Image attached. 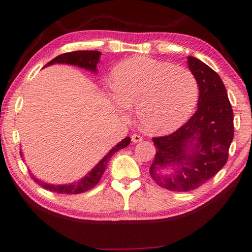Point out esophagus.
Listing matches in <instances>:
<instances>
[{"label":"esophagus","instance_id":"1","mask_svg":"<svg viewBox=\"0 0 252 252\" xmlns=\"http://www.w3.org/2000/svg\"><path fill=\"white\" fill-rule=\"evenodd\" d=\"M131 139H132V142H133L134 144L143 142V137L140 136V135H138V134H133V135L131 136Z\"/></svg>","mask_w":252,"mask_h":252}]
</instances>
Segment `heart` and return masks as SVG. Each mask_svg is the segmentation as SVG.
<instances>
[{"label":"heart","instance_id":"obj_1","mask_svg":"<svg viewBox=\"0 0 252 252\" xmlns=\"http://www.w3.org/2000/svg\"><path fill=\"white\" fill-rule=\"evenodd\" d=\"M112 88L117 107L135 106L140 126L156 134L169 133L186 122L198 95L197 80L188 68L144 56L119 63Z\"/></svg>","mask_w":252,"mask_h":252}]
</instances>
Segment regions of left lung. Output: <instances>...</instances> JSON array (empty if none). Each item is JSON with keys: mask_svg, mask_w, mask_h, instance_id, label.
I'll use <instances>...</instances> for the list:
<instances>
[{"mask_svg": "<svg viewBox=\"0 0 252 252\" xmlns=\"http://www.w3.org/2000/svg\"><path fill=\"white\" fill-rule=\"evenodd\" d=\"M188 66L200 89L197 110L177 131L153 138L157 153L149 169L158 185L177 192L215 176L225 165L234 136L233 109L220 76L194 57H188Z\"/></svg>", "mask_w": 252, "mask_h": 252, "instance_id": "obj_1", "label": "left lung"}]
</instances>
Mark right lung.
<instances>
[{
    "mask_svg": "<svg viewBox=\"0 0 252 252\" xmlns=\"http://www.w3.org/2000/svg\"><path fill=\"white\" fill-rule=\"evenodd\" d=\"M99 57H101V52L96 50H79L66 52V54H62L56 57L55 59H52L50 62L47 63L45 66L52 65V64L55 63H65L88 69V71L93 73H96V65L99 61ZM130 142V137H126L125 139H122L119 144H117L115 147L97 163L94 168H92V171L90 173H88V175H86L84 178L78 180L77 183H73L69 185H50L43 183V181L36 179L34 176L32 177L40 187H43L44 189L52 192L62 193V194H79V193H84L86 191H89L93 187L96 186L99 179H101L103 173L105 172V169H106L107 163L110 160L112 156L118 150L124 149L126 146H128Z\"/></svg>",
    "mask_w": 252,
    "mask_h": 252,
    "instance_id": "add662e5",
    "label": "right lung"
}]
</instances>
